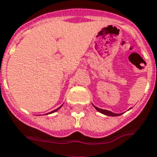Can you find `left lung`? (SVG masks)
<instances>
[{"label": "left lung", "mask_w": 157, "mask_h": 157, "mask_svg": "<svg viewBox=\"0 0 157 157\" xmlns=\"http://www.w3.org/2000/svg\"><path fill=\"white\" fill-rule=\"evenodd\" d=\"M95 107V109H96L97 111H99L100 113L104 114V115H106V116H120V115H121V114H115V113H113V112H111V111H107V110L100 109V108H99V107Z\"/></svg>", "instance_id": "8db88e82"}]
</instances>
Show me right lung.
<instances>
[{
	"instance_id": "obj_1",
	"label": "right lung",
	"mask_w": 157,
	"mask_h": 157,
	"mask_svg": "<svg viewBox=\"0 0 157 157\" xmlns=\"http://www.w3.org/2000/svg\"><path fill=\"white\" fill-rule=\"evenodd\" d=\"M61 107H62V106H61ZM58 107V108H57V109L54 110V111H50V113H48V114H51V113H53V112H55V111H58V109H59V108H60V107Z\"/></svg>"
}]
</instances>
